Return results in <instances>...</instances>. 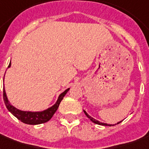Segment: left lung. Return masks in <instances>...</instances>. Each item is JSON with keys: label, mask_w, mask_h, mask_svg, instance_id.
Listing matches in <instances>:
<instances>
[{"label": "left lung", "mask_w": 149, "mask_h": 149, "mask_svg": "<svg viewBox=\"0 0 149 149\" xmlns=\"http://www.w3.org/2000/svg\"><path fill=\"white\" fill-rule=\"evenodd\" d=\"M84 113H85V114H86V117H87V118H88L89 119H90V120H91V121H93V123H95V124H97V125H104V126H111V125H108V124H104V123H101V122H100V121H98V120H95L94 118H92V117H91V116L89 115L88 113H86V112L85 111H84ZM120 122H121V121H120V122H118V124H120Z\"/></svg>", "instance_id": "8db88e82"}]
</instances>
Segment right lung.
Instances as JSON below:
<instances>
[{"instance_id":"right-lung-1","label":"right lung","mask_w":149,"mask_h":149,"mask_svg":"<svg viewBox=\"0 0 149 149\" xmlns=\"http://www.w3.org/2000/svg\"><path fill=\"white\" fill-rule=\"evenodd\" d=\"M10 66V63L8 65V67ZM70 88H68L67 90H65L63 93H62L58 97L57 101L53 106L49 107L47 110H45L44 111H41V112H29V111H22L20 110H17V108H15V107H13L11 104L9 103L7 96H6L5 91L3 88V98L4 104H5L6 107L8 108V110L10 111V113H12L13 115L15 116L16 118L19 120H21L22 122L24 123V124H28V125H40V124H43L49 121L52 118V117L53 116V114L56 113V111H57L60 102L62 101V100L63 99L64 96L66 94L68 91H69Z\"/></svg>"}]
</instances>
